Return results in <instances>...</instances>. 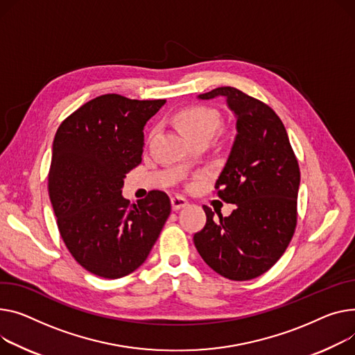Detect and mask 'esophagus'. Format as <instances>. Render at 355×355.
Listing matches in <instances>:
<instances>
[{"mask_svg":"<svg viewBox=\"0 0 355 355\" xmlns=\"http://www.w3.org/2000/svg\"><path fill=\"white\" fill-rule=\"evenodd\" d=\"M171 205H173V209L177 211V209L188 205V201L181 196H174V197H171Z\"/></svg>","mask_w":355,"mask_h":355,"instance_id":"esophagus-1","label":"esophagus"}]
</instances>
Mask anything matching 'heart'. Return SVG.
Instances as JSON below:
<instances>
[{
	"label": "heart",
	"mask_w": 355,
	"mask_h": 355,
	"mask_svg": "<svg viewBox=\"0 0 355 355\" xmlns=\"http://www.w3.org/2000/svg\"><path fill=\"white\" fill-rule=\"evenodd\" d=\"M220 114L217 110L205 105H191L175 114V123L182 132L190 138L200 135H212L220 125Z\"/></svg>",
	"instance_id": "b5f03b06"
}]
</instances>
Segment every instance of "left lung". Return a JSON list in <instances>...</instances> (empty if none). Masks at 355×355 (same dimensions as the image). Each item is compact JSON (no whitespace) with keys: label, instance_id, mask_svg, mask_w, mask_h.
I'll list each match as a JSON object with an SVG mask.
<instances>
[{"label":"left lung","instance_id":"1","mask_svg":"<svg viewBox=\"0 0 355 355\" xmlns=\"http://www.w3.org/2000/svg\"><path fill=\"white\" fill-rule=\"evenodd\" d=\"M216 97H225L237 116V137L216 182L217 196L235 209L216 218L204 205L207 223L194 234V244L216 272L247 281L267 272L293 239L300 167L286 127L271 107L234 87L200 96Z\"/></svg>","mask_w":355,"mask_h":355}]
</instances>
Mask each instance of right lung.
Instances as JSON below:
<instances>
[{
	"label": "right lung",
	"instance_id": "obj_1",
	"mask_svg": "<svg viewBox=\"0 0 355 355\" xmlns=\"http://www.w3.org/2000/svg\"><path fill=\"white\" fill-rule=\"evenodd\" d=\"M165 100L94 98L60 124L49 194L61 239L88 272L115 279L143 264L171 212L164 191L137 204L123 198L124 177L141 162L144 125Z\"/></svg>",
	"mask_w": 355,
	"mask_h": 355
}]
</instances>
